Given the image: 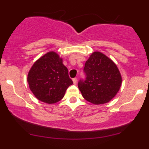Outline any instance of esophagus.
Returning <instances> with one entry per match:
<instances>
[{
	"label": "esophagus",
	"mask_w": 149,
	"mask_h": 149,
	"mask_svg": "<svg viewBox=\"0 0 149 149\" xmlns=\"http://www.w3.org/2000/svg\"><path fill=\"white\" fill-rule=\"evenodd\" d=\"M77 78H73V84H75V85H76V84L77 83Z\"/></svg>",
	"instance_id": "34e87169"
}]
</instances>
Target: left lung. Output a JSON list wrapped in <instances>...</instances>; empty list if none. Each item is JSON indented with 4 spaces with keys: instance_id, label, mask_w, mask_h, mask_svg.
Returning a JSON list of instances; mask_svg holds the SVG:
<instances>
[{
    "instance_id": "left-lung-1",
    "label": "left lung",
    "mask_w": 149,
    "mask_h": 149,
    "mask_svg": "<svg viewBox=\"0 0 149 149\" xmlns=\"http://www.w3.org/2000/svg\"><path fill=\"white\" fill-rule=\"evenodd\" d=\"M85 78L78 87L83 98L90 103L103 104L114 97L121 85V76L115 64L99 52H94L85 62Z\"/></svg>"
}]
</instances>
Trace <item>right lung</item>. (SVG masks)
I'll list each match as a JSON object with an SVG mask.
<instances>
[{"instance_id": "1", "label": "right lung", "mask_w": 149, "mask_h": 149, "mask_svg": "<svg viewBox=\"0 0 149 149\" xmlns=\"http://www.w3.org/2000/svg\"><path fill=\"white\" fill-rule=\"evenodd\" d=\"M28 82L35 97L46 103H55L64 97L73 81L67 68L55 52L39 58L30 70Z\"/></svg>"}]
</instances>
